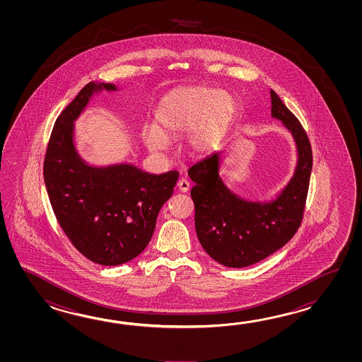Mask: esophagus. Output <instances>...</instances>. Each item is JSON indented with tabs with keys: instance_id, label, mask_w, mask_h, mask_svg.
<instances>
[{
	"instance_id": "obj_1",
	"label": "esophagus",
	"mask_w": 362,
	"mask_h": 362,
	"mask_svg": "<svg viewBox=\"0 0 362 362\" xmlns=\"http://www.w3.org/2000/svg\"><path fill=\"white\" fill-rule=\"evenodd\" d=\"M178 190L181 192H186L189 190V187H190V184H189V181L186 180V178H180L177 182Z\"/></svg>"
}]
</instances>
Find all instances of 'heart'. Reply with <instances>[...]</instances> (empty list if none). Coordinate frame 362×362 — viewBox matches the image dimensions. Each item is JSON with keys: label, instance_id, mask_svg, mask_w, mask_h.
<instances>
[{"label": "heart", "instance_id": "heart-1", "mask_svg": "<svg viewBox=\"0 0 362 362\" xmlns=\"http://www.w3.org/2000/svg\"><path fill=\"white\" fill-rule=\"evenodd\" d=\"M234 112V100L228 92L207 86H182L163 97L155 111V125L142 128L141 137L151 153H162L167 139L185 131L189 153L206 155L214 151Z\"/></svg>", "mask_w": 362, "mask_h": 362}]
</instances>
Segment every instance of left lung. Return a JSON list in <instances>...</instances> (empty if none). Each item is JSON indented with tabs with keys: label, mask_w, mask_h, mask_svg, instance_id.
<instances>
[{
	"label": "left lung",
	"mask_w": 362,
	"mask_h": 362,
	"mask_svg": "<svg viewBox=\"0 0 362 362\" xmlns=\"http://www.w3.org/2000/svg\"><path fill=\"white\" fill-rule=\"evenodd\" d=\"M272 117L291 133L298 162L293 177L270 200L240 198L220 176L221 151L209 155L187 170L195 207V230L200 245L214 260L229 268L262 262L293 238L299 229L312 172V148L296 116L277 93L270 90Z\"/></svg>",
	"instance_id": "obj_1"
}]
</instances>
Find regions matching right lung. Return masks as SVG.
Instances as JSON below:
<instances>
[{
    "mask_svg": "<svg viewBox=\"0 0 362 362\" xmlns=\"http://www.w3.org/2000/svg\"><path fill=\"white\" fill-rule=\"evenodd\" d=\"M116 92L89 83L62 111L47 145L44 180L55 217L72 245L90 262L114 267L146 248L156 217L177 182V170L147 173L131 163L93 165L75 145V122L94 94Z\"/></svg>",
    "mask_w": 362,
    "mask_h": 362,
    "instance_id": "right-lung-1",
    "label": "right lung"
}]
</instances>
